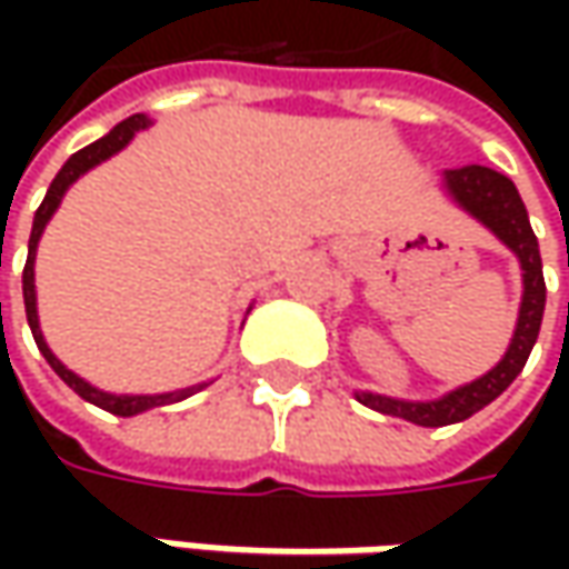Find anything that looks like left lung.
<instances>
[{"instance_id":"1","label":"left lung","mask_w":569,"mask_h":569,"mask_svg":"<svg viewBox=\"0 0 569 569\" xmlns=\"http://www.w3.org/2000/svg\"><path fill=\"white\" fill-rule=\"evenodd\" d=\"M447 189L459 206L471 211L481 224L488 228L519 256L522 266V307H519V322H516V336L510 341V351L503 355V361L493 367L491 373H485L481 380L469 382L456 392H449L437 402H399V399H386V396H370L361 392L367 408L405 418L411 425L421 427H447L456 421H466L475 411H481L485 405H491L510 382L522 373V367L532 355V345L541 329V313H545V274H541V252H538L536 230L529 224L526 206L516 192L513 180H507L503 173H497L491 167H456L447 170Z\"/></svg>"}]
</instances>
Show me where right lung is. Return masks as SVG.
<instances>
[{
	"label": "right lung",
	"instance_id": "right-lung-1",
	"mask_svg": "<svg viewBox=\"0 0 569 569\" xmlns=\"http://www.w3.org/2000/svg\"><path fill=\"white\" fill-rule=\"evenodd\" d=\"M148 120L144 117H129V120H122L120 126H113L103 139H98L94 144H88V148H81L76 151L62 170L56 173V180L47 189V196H43V202L37 208V214H33V228H31V243H28V262H24V310H28V326H31L33 341H37V348H40V355L47 358V363L53 367L56 373H59V380L66 382L69 389H76L78 396L84 399V402L98 405L103 411H110V415H122V418H129V415H139V411H148V408H154V405H170V402H180V399H187L192 392H199L202 386H192V389H183V392H167V396H110V392H100L94 386H88V382L76 377L72 370H66L62 363L56 361L53 351L47 348V341L40 336V326H37V297H33V252H37V240H40V233L47 228V221H50V214L59 206V199H62V192L69 189V183H76L78 177L84 173V170H91L100 161H107L110 154H117L120 148L129 144V139L144 129Z\"/></svg>",
	"mask_w": 569,
	"mask_h": 569
}]
</instances>
